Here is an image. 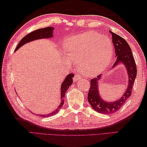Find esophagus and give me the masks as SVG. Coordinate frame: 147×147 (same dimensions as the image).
Listing matches in <instances>:
<instances>
[{
    "label": "esophagus",
    "instance_id": "obj_1",
    "mask_svg": "<svg viewBox=\"0 0 147 147\" xmlns=\"http://www.w3.org/2000/svg\"><path fill=\"white\" fill-rule=\"evenodd\" d=\"M80 79H82V76H81L80 75V74H75V75H74L73 80L74 81V82H76V81L79 80H80Z\"/></svg>",
    "mask_w": 147,
    "mask_h": 147
}]
</instances>
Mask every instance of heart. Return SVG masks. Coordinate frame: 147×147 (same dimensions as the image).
I'll return each instance as SVG.
<instances>
[{"label":"heart","instance_id":"obj_1","mask_svg":"<svg viewBox=\"0 0 147 147\" xmlns=\"http://www.w3.org/2000/svg\"><path fill=\"white\" fill-rule=\"evenodd\" d=\"M65 48L69 59L77 62L81 73L87 76L104 71L110 64L113 51L111 40L93 31L69 37Z\"/></svg>","mask_w":147,"mask_h":147}]
</instances>
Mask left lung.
Segmentation results:
<instances>
[{
  "mask_svg": "<svg viewBox=\"0 0 147 147\" xmlns=\"http://www.w3.org/2000/svg\"><path fill=\"white\" fill-rule=\"evenodd\" d=\"M109 32L112 35L116 57V61L112 68L120 63H123L125 65L128 76V83L126 90L120 98L114 102H108L103 100L99 94L98 82L101 78L102 74L90 80V88L88 95V102L95 111L103 114H114L125 104L127 98L131 95L133 86L137 74L135 61L128 43L119 35L111 31H109Z\"/></svg>",
  "mask_w": 147,
  "mask_h": 147,
  "instance_id": "1",
  "label": "left lung"
}]
</instances>
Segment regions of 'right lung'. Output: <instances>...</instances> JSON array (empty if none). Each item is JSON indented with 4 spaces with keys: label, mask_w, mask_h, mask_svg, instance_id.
Wrapping results in <instances>:
<instances>
[{
    "label": "right lung",
    "mask_w": 147,
    "mask_h": 147,
    "mask_svg": "<svg viewBox=\"0 0 147 147\" xmlns=\"http://www.w3.org/2000/svg\"><path fill=\"white\" fill-rule=\"evenodd\" d=\"M54 28L53 27H47L44 28H41L33 31V32L30 33L28 34L25 36L23 37V38L21 40V41L19 42L18 45H17L16 48L15 49V52L18 51V50L20 49L21 47L26 44V43H28L30 42L33 41V40H38V39H42V38H49L53 37V32H54ZM74 77L73 74H69L68 75L65 77V80L64 82H62L61 84V104H59L58 107L55 109L54 111H53L51 113L49 114H45V115H40L38 114L40 117H47L52 116V115H54L56 114L57 112L60 110L61 108L62 107V105L64 104V96L65 94V92L67 91L68 88H69V86L72 85L73 83V78ZM35 115V114H34ZM38 115V114H36Z\"/></svg>",
    "instance_id": "obj_1"
}]
</instances>
